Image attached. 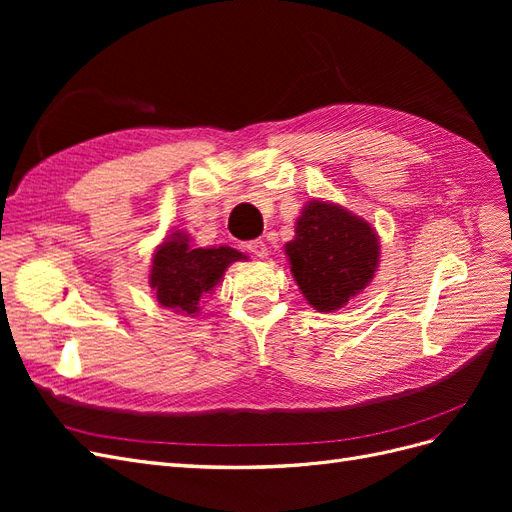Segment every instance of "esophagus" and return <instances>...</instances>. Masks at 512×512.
I'll return each instance as SVG.
<instances>
[{"label": "esophagus", "mask_w": 512, "mask_h": 512, "mask_svg": "<svg viewBox=\"0 0 512 512\" xmlns=\"http://www.w3.org/2000/svg\"><path fill=\"white\" fill-rule=\"evenodd\" d=\"M247 250H250V252H252L254 256H258V258H267V256H269L267 243L262 241V239H254V241L247 243Z\"/></svg>", "instance_id": "1"}]
</instances>
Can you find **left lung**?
<instances>
[{"instance_id":"left-lung-1","label":"left lung","mask_w":512,"mask_h":512,"mask_svg":"<svg viewBox=\"0 0 512 512\" xmlns=\"http://www.w3.org/2000/svg\"><path fill=\"white\" fill-rule=\"evenodd\" d=\"M290 271L318 312H335L376 273L380 243L374 228L344 207L309 200L286 243Z\"/></svg>"}]
</instances>
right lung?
<instances>
[{
	"label": "right lung",
	"instance_id": "1",
	"mask_svg": "<svg viewBox=\"0 0 512 512\" xmlns=\"http://www.w3.org/2000/svg\"><path fill=\"white\" fill-rule=\"evenodd\" d=\"M247 256L232 247H192L185 232H173L153 254L149 286L162 307L177 314H198L200 299L222 280L230 262Z\"/></svg>",
	"mask_w": 512,
	"mask_h": 512
}]
</instances>
